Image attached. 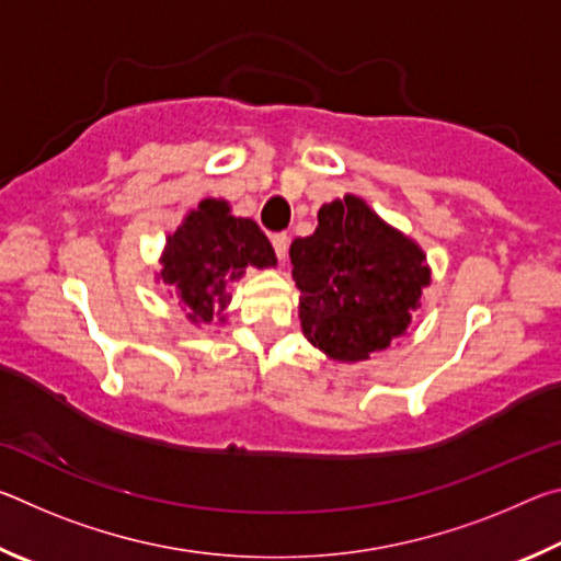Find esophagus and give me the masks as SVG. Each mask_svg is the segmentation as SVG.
Returning <instances> with one entry per match:
<instances>
[{
	"label": "esophagus",
	"mask_w": 561,
	"mask_h": 561,
	"mask_svg": "<svg viewBox=\"0 0 561 561\" xmlns=\"http://www.w3.org/2000/svg\"><path fill=\"white\" fill-rule=\"evenodd\" d=\"M272 247H274V252H277L279 262L287 260V250H289V237L287 234H284V232L272 234Z\"/></svg>",
	"instance_id": "esophagus-1"
}]
</instances>
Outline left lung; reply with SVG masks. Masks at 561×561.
I'll return each mask as SVG.
<instances>
[{
  "mask_svg": "<svg viewBox=\"0 0 561 561\" xmlns=\"http://www.w3.org/2000/svg\"><path fill=\"white\" fill-rule=\"evenodd\" d=\"M289 257L304 336L344 364L403 336L431 284L421 247L356 195L321 205L314 234L297 237Z\"/></svg>",
  "mask_w": 561,
  "mask_h": 561,
  "instance_id": "obj_1",
  "label": "left lung"
}]
</instances>
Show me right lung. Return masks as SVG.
I'll use <instances>...</instances> for the list:
<instances>
[{"label":"right lung","instance_id":"obj_1","mask_svg":"<svg viewBox=\"0 0 561 561\" xmlns=\"http://www.w3.org/2000/svg\"><path fill=\"white\" fill-rule=\"evenodd\" d=\"M163 270L158 279L173 287L187 307L193 324H210L213 317L225 321L222 311L232 299V284L247 267H274L277 257L250 217L230 215L225 201L207 197L197 210H190L183 225L168 234Z\"/></svg>","mask_w":561,"mask_h":561}]
</instances>
